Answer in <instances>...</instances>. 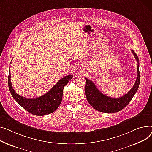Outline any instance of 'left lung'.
<instances>
[{
  "mask_svg": "<svg viewBox=\"0 0 152 152\" xmlns=\"http://www.w3.org/2000/svg\"><path fill=\"white\" fill-rule=\"evenodd\" d=\"M134 56L137 60V77L136 82L133 87L128 92L127 94L123 95L119 98L110 97L102 93L96 85L91 80L86 78L85 94L88 102L96 110L105 113L117 112L124 109L129 103L137 92L140 83V75L139 72V58L137 55L131 50Z\"/></svg>",
  "mask_w": 152,
  "mask_h": 152,
  "instance_id": "1",
  "label": "left lung"
}]
</instances>
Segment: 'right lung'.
I'll return each instance as SVG.
<instances>
[{
    "instance_id": "right-lung-1",
    "label": "right lung",
    "mask_w": 152,
    "mask_h": 152,
    "mask_svg": "<svg viewBox=\"0 0 152 152\" xmlns=\"http://www.w3.org/2000/svg\"><path fill=\"white\" fill-rule=\"evenodd\" d=\"M72 77V75L70 74L62 78L48 92L36 98H26L15 92L11 83L10 69L9 70L8 83L13 99L23 108L34 115L43 116L54 112L59 107L62 101L64 87Z\"/></svg>"
}]
</instances>
